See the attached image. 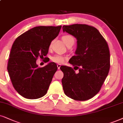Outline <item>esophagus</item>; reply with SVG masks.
<instances>
[{
	"label": "esophagus",
	"mask_w": 123,
	"mask_h": 123,
	"mask_svg": "<svg viewBox=\"0 0 123 123\" xmlns=\"http://www.w3.org/2000/svg\"><path fill=\"white\" fill-rule=\"evenodd\" d=\"M60 67H61V65H60V64H58V65H57V68H58V70L60 69Z\"/></svg>",
	"instance_id": "obj_1"
}]
</instances>
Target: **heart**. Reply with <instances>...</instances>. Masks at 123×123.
Returning <instances> with one entry per match:
<instances>
[{"instance_id": "1", "label": "heart", "mask_w": 123, "mask_h": 123, "mask_svg": "<svg viewBox=\"0 0 123 123\" xmlns=\"http://www.w3.org/2000/svg\"><path fill=\"white\" fill-rule=\"evenodd\" d=\"M62 40L67 46L71 45H73L74 43V42H75V39H74V37L70 35H66L63 36L62 37ZM65 58V57H63V55L56 54L52 57L51 60H52V61H53L55 63H62L64 62Z\"/></svg>"}]
</instances>
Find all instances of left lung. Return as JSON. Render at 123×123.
Wrapping results in <instances>:
<instances>
[{"label":"left lung","mask_w":123,"mask_h":123,"mask_svg":"<svg viewBox=\"0 0 123 123\" xmlns=\"http://www.w3.org/2000/svg\"><path fill=\"white\" fill-rule=\"evenodd\" d=\"M63 32L77 40L75 55L69 63L79 69L61 66L63 89L66 96L75 100H88L98 93L110 68V50L106 41L97 29L86 24L63 25Z\"/></svg>","instance_id":"left-lung-1"}]
</instances>
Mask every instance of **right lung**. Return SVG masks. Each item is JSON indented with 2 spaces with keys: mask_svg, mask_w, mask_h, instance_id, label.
I'll use <instances>...</instances> for the list:
<instances>
[{
  "mask_svg": "<svg viewBox=\"0 0 123 123\" xmlns=\"http://www.w3.org/2000/svg\"><path fill=\"white\" fill-rule=\"evenodd\" d=\"M61 27H34L14 41L7 70L13 87L25 98L38 99L47 92L57 65L50 62L38 68L36 60L47 55L51 42L58 35Z\"/></svg>",
  "mask_w": 123,
  "mask_h": 123,
  "instance_id": "1",
  "label": "right lung"
}]
</instances>
